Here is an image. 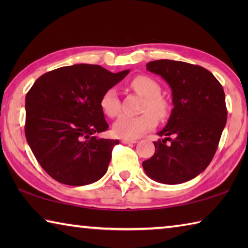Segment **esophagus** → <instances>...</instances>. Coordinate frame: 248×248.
Here are the masks:
<instances>
[{"instance_id":"34e87169","label":"esophagus","mask_w":248,"mask_h":248,"mask_svg":"<svg viewBox=\"0 0 248 248\" xmlns=\"http://www.w3.org/2000/svg\"><path fill=\"white\" fill-rule=\"evenodd\" d=\"M121 142L124 144H130V143H137V140L134 139H123L121 140Z\"/></svg>"}]
</instances>
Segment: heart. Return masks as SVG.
<instances>
[{"mask_svg":"<svg viewBox=\"0 0 248 248\" xmlns=\"http://www.w3.org/2000/svg\"><path fill=\"white\" fill-rule=\"evenodd\" d=\"M130 87L144 97L139 116L123 115L115 121L112 131L117 137L124 139H136L144 132L150 131L156 124V119L163 120L169 115V104L161 96V86L149 77L139 75L134 78ZM100 108L106 116L114 118L121 110L120 100L115 89H108L100 98Z\"/></svg>","mask_w":248,"mask_h":248,"instance_id":"1","label":"heart"}]
</instances>
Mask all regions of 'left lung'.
<instances>
[{"mask_svg":"<svg viewBox=\"0 0 248 248\" xmlns=\"http://www.w3.org/2000/svg\"><path fill=\"white\" fill-rule=\"evenodd\" d=\"M146 69L170 84L174 108L157 133L165 138L154 142V155L142 165L158 183L188 182L207 169L217 152L228 118L223 87L210 71L187 62L155 60Z\"/></svg>","mask_w":248,"mask_h":248,"instance_id":"8db88e82","label":"left lung"}]
</instances>
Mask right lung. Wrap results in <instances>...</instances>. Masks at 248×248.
<instances>
[{"label": "right lung", "instance_id": "obj_1", "mask_svg": "<svg viewBox=\"0 0 248 248\" xmlns=\"http://www.w3.org/2000/svg\"><path fill=\"white\" fill-rule=\"evenodd\" d=\"M128 73L95 64L62 66L41 75L28 91L25 136L40 166L57 182L84 186L106 174L119 141L95 136L108 129L100 98Z\"/></svg>", "mask_w": 248, "mask_h": 248}]
</instances>
